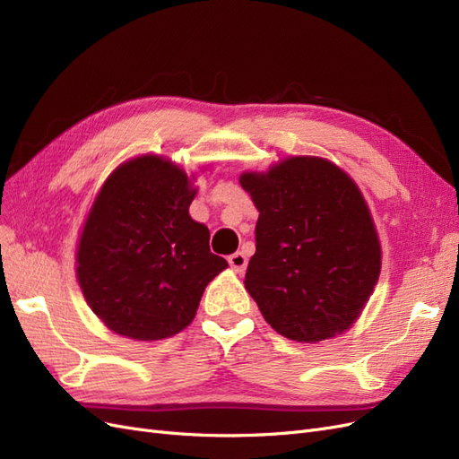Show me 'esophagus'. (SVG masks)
I'll return each mask as SVG.
<instances>
[{
  "label": "esophagus",
  "instance_id": "obj_1",
  "mask_svg": "<svg viewBox=\"0 0 459 459\" xmlns=\"http://www.w3.org/2000/svg\"><path fill=\"white\" fill-rule=\"evenodd\" d=\"M228 262H230V266H231L235 272H245L248 258H247L245 253L238 251V253H233V255L228 258Z\"/></svg>",
  "mask_w": 459,
  "mask_h": 459
}]
</instances>
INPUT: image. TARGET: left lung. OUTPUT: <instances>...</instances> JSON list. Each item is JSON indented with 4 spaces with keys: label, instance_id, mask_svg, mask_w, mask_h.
Wrapping results in <instances>:
<instances>
[{
    "label": "left lung",
    "instance_id": "left-lung-1",
    "mask_svg": "<svg viewBox=\"0 0 459 459\" xmlns=\"http://www.w3.org/2000/svg\"><path fill=\"white\" fill-rule=\"evenodd\" d=\"M258 214L245 289L264 319L297 342L341 335L381 273V243L354 179L322 157H289L243 172Z\"/></svg>",
    "mask_w": 459,
    "mask_h": 459
}]
</instances>
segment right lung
<instances>
[{
	"mask_svg": "<svg viewBox=\"0 0 459 459\" xmlns=\"http://www.w3.org/2000/svg\"><path fill=\"white\" fill-rule=\"evenodd\" d=\"M195 176L160 155L113 170L90 208L76 247L88 307L117 335L169 339L197 314L206 285L228 268L211 231L189 216Z\"/></svg>",
	"mask_w": 459,
	"mask_h": 459,
	"instance_id": "1",
	"label": "right lung"
}]
</instances>
